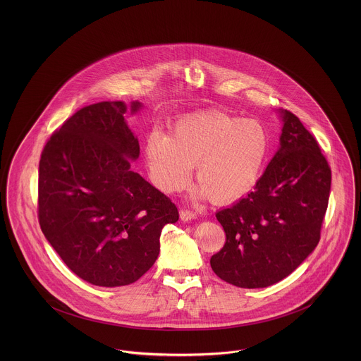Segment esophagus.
<instances>
[{
	"label": "esophagus",
	"instance_id": "esophagus-1",
	"mask_svg": "<svg viewBox=\"0 0 361 361\" xmlns=\"http://www.w3.org/2000/svg\"><path fill=\"white\" fill-rule=\"evenodd\" d=\"M180 218H181L184 222H188V221H192V219L196 218V214H195L193 211H190V209L183 208V209L180 211Z\"/></svg>",
	"mask_w": 361,
	"mask_h": 361
}]
</instances>
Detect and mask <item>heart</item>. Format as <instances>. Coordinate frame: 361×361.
Masks as SVG:
<instances>
[{
  "instance_id": "heart-1",
  "label": "heart",
  "mask_w": 361,
  "mask_h": 361,
  "mask_svg": "<svg viewBox=\"0 0 361 361\" xmlns=\"http://www.w3.org/2000/svg\"><path fill=\"white\" fill-rule=\"evenodd\" d=\"M271 137L257 119L208 111L176 121L171 135L152 131L145 157L155 187L165 193L187 187L196 165V197L230 203L247 195L265 166Z\"/></svg>"
}]
</instances>
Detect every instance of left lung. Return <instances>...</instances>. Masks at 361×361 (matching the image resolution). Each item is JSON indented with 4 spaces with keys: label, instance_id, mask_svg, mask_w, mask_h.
Returning a JSON list of instances; mask_svg holds the SVG:
<instances>
[{
    "label": "left lung",
    "instance_id": "1",
    "mask_svg": "<svg viewBox=\"0 0 361 361\" xmlns=\"http://www.w3.org/2000/svg\"><path fill=\"white\" fill-rule=\"evenodd\" d=\"M280 114V147L256 188L216 212L226 242L211 257V268L240 288H264L283 280L321 238L331 171L299 118L287 109Z\"/></svg>",
    "mask_w": 361,
    "mask_h": 361
}]
</instances>
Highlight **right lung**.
<instances>
[{"instance_id": "right-lung-1", "label": "right lung", "mask_w": 361, "mask_h": 361, "mask_svg": "<svg viewBox=\"0 0 361 361\" xmlns=\"http://www.w3.org/2000/svg\"><path fill=\"white\" fill-rule=\"evenodd\" d=\"M140 106L134 102L131 111ZM126 111L121 102L81 108L52 134L39 162L40 228L75 275L100 287L145 275L164 226L178 221L172 200L131 169L139 142Z\"/></svg>"}]
</instances>
